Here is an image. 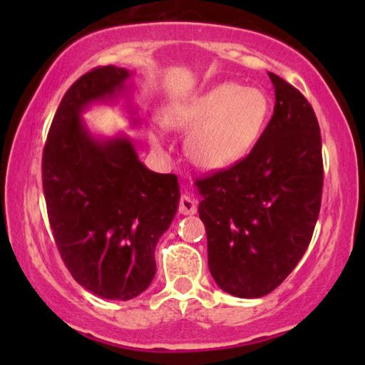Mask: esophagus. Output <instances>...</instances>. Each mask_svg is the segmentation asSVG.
<instances>
[{"label":"esophagus","instance_id":"obj_1","mask_svg":"<svg viewBox=\"0 0 365 365\" xmlns=\"http://www.w3.org/2000/svg\"><path fill=\"white\" fill-rule=\"evenodd\" d=\"M196 209H197V202L194 201V199H191L189 196H181V199H179V206H178L179 214L191 216V214H196Z\"/></svg>","mask_w":365,"mask_h":365}]
</instances>
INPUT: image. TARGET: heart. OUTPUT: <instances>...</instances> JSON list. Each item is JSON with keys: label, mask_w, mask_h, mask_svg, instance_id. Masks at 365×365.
Masks as SVG:
<instances>
[{"label": "heart", "mask_w": 365, "mask_h": 365, "mask_svg": "<svg viewBox=\"0 0 365 365\" xmlns=\"http://www.w3.org/2000/svg\"><path fill=\"white\" fill-rule=\"evenodd\" d=\"M269 119L262 89L224 81L194 94L174 109L173 124L189 133L186 151L204 171H219L247 156Z\"/></svg>", "instance_id": "1"}]
</instances>
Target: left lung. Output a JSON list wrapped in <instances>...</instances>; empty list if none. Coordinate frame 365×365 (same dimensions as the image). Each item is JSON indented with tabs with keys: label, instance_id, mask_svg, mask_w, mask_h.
<instances>
[{
	"label": "left lung",
	"instance_id": "left-lung-1",
	"mask_svg": "<svg viewBox=\"0 0 365 365\" xmlns=\"http://www.w3.org/2000/svg\"><path fill=\"white\" fill-rule=\"evenodd\" d=\"M271 121L252 151L197 182L207 264L224 292L256 299L272 292L306 252L321 211V129L302 93L269 73Z\"/></svg>",
	"mask_w": 365,
	"mask_h": 365
}]
</instances>
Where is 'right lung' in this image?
<instances>
[{
	"label": "right lung",
	"mask_w": 365,
	"mask_h": 365,
	"mask_svg": "<svg viewBox=\"0 0 365 365\" xmlns=\"http://www.w3.org/2000/svg\"><path fill=\"white\" fill-rule=\"evenodd\" d=\"M131 73L99 66L71 84L43 149V191L54 242L74 281L94 296L129 301L156 274L154 249L179 204L174 174L153 173L128 138L99 141L81 121L116 98Z\"/></svg>",
	"instance_id": "1"
}]
</instances>
